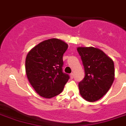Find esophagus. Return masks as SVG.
<instances>
[{
  "instance_id": "34e87169",
  "label": "esophagus",
  "mask_w": 126,
  "mask_h": 126,
  "mask_svg": "<svg viewBox=\"0 0 126 126\" xmlns=\"http://www.w3.org/2000/svg\"><path fill=\"white\" fill-rule=\"evenodd\" d=\"M70 77H71V79H73L75 77V75H74V73H71V75H70Z\"/></svg>"
}]
</instances>
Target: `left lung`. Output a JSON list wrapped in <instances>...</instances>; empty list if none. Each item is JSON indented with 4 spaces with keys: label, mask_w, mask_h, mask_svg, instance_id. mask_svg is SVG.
Masks as SVG:
<instances>
[{
    "label": "left lung",
    "mask_w": 126,
    "mask_h": 126,
    "mask_svg": "<svg viewBox=\"0 0 126 126\" xmlns=\"http://www.w3.org/2000/svg\"><path fill=\"white\" fill-rule=\"evenodd\" d=\"M85 71V77L79 84L80 94L89 102L98 101L105 95L114 80L112 59L101 49L78 47Z\"/></svg>",
    "instance_id": "obj_1"
}]
</instances>
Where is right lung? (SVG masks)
Here are the masks:
<instances>
[{
  "instance_id": "add662e5",
  "label": "right lung",
  "mask_w": 126,
  "mask_h": 126,
  "mask_svg": "<svg viewBox=\"0 0 126 126\" xmlns=\"http://www.w3.org/2000/svg\"><path fill=\"white\" fill-rule=\"evenodd\" d=\"M68 44L58 38L44 40L29 51L25 71L29 81L39 95L50 99L62 92L69 76L63 73V55Z\"/></svg>"
}]
</instances>
